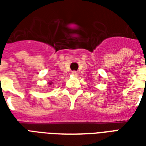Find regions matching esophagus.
<instances>
[{
	"label": "esophagus",
	"mask_w": 146,
	"mask_h": 146,
	"mask_svg": "<svg viewBox=\"0 0 146 146\" xmlns=\"http://www.w3.org/2000/svg\"><path fill=\"white\" fill-rule=\"evenodd\" d=\"M72 75H73V76H77V75H78V72H77V71H75V70H74V71H72Z\"/></svg>",
	"instance_id": "obj_1"
}]
</instances>
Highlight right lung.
<instances>
[{
    "label": "right lung",
    "instance_id": "right-lung-1",
    "mask_svg": "<svg viewBox=\"0 0 146 146\" xmlns=\"http://www.w3.org/2000/svg\"><path fill=\"white\" fill-rule=\"evenodd\" d=\"M49 84H51V83H49Z\"/></svg>",
    "mask_w": 146,
    "mask_h": 146
}]
</instances>
